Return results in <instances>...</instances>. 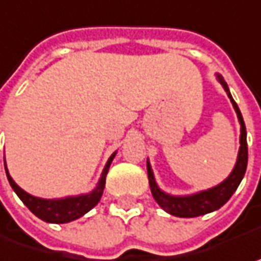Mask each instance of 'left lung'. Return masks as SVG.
<instances>
[{"label": "left lung", "instance_id": "8db88e82", "mask_svg": "<svg viewBox=\"0 0 261 261\" xmlns=\"http://www.w3.org/2000/svg\"><path fill=\"white\" fill-rule=\"evenodd\" d=\"M218 82L221 83L222 87L225 89L228 97L232 102V107L237 112L238 121L241 124V136H240V152H238V158H237V164L233 166L232 172L229 176L222 181L221 184H218L216 187H212L209 190L200 191L191 196H171L162 191L158 187L154 176H153V171L150 168V164L147 161V176H149V186L152 190L153 198L158 201V204L168 213L178 216V218H196V216H201L210 213L213 210L221 209L222 206L231 198L235 190L238 188L241 179L244 178L245 169H247V162H248V147H247V131H245V124H244L243 115L241 111L238 108V105L235 103V100L231 96V92L228 89L226 82L223 80L221 74H216Z\"/></svg>", "mask_w": 261, "mask_h": 261}]
</instances>
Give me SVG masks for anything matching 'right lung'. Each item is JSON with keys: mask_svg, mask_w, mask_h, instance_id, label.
<instances>
[{"mask_svg": "<svg viewBox=\"0 0 261 261\" xmlns=\"http://www.w3.org/2000/svg\"><path fill=\"white\" fill-rule=\"evenodd\" d=\"M117 152L111 154L108 162L105 165L102 175L99 178L96 188L89 193V194H80V196H71V197L64 198H54V200H46V198H39L35 196H30L24 190L18 187L14 182V179L8 174V169L6 166V174L8 178V182L11 188L16 191L20 200L28 206V209L38 216L39 219L49 223H67V222L75 221L79 218H82L85 213H87L90 209H93L99 203V200L103 194V188H105V181H107V174H108L109 166L112 159L115 158Z\"/></svg>", "mask_w": 261, "mask_h": 261, "instance_id": "add662e5", "label": "right lung"}]
</instances>
